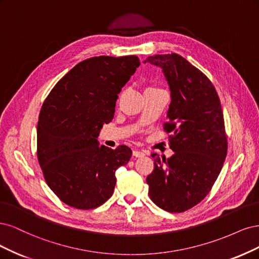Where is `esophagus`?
Listing matches in <instances>:
<instances>
[{
  "label": "esophagus",
  "mask_w": 259,
  "mask_h": 259,
  "mask_svg": "<svg viewBox=\"0 0 259 259\" xmlns=\"http://www.w3.org/2000/svg\"><path fill=\"white\" fill-rule=\"evenodd\" d=\"M133 156L135 157H144L145 156V153L144 152H141V151H133Z\"/></svg>",
  "instance_id": "34e87169"
}]
</instances>
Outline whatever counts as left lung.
I'll return each instance as SVG.
<instances>
[{
    "mask_svg": "<svg viewBox=\"0 0 259 259\" xmlns=\"http://www.w3.org/2000/svg\"><path fill=\"white\" fill-rule=\"evenodd\" d=\"M160 66L171 91L165 159L152 154L154 170L146 178L148 195L162 210L185 212L206 197L227 155L224 115L215 87L205 75L178 54L149 56L144 63Z\"/></svg>",
    "mask_w": 259,
    "mask_h": 259,
    "instance_id": "8db88e82",
    "label": "left lung"
}]
</instances>
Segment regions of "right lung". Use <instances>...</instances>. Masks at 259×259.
Segmentation results:
<instances>
[{"label": "right lung", "mask_w": 259, "mask_h": 259, "mask_svg": "<svg viewBox=\"0 0 259 259\" xmlns=\"http://www.w3.org/2000/svg\"><path fill=\"white\" fill-rule=\"evenodd\" d=\"M139 65L137 56L89 58L65 74L41 105L37 159L47 185L65 204L90 210L112 197L115 172L132 152L126 145L99 146L97 138Z\"/></svg>", "instance_id": "right-lung-1"}]
</instances>
